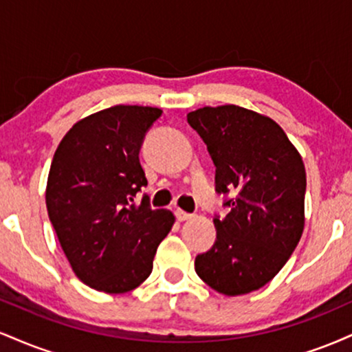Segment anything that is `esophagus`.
<instances>
[{"instance_id": "esophagus-1", "label": "esophagus", "mask_w": 352, "mask_h": 352, "mask_svg": "<svg viewBox=\"0 0 352 352\" xmlns=\"http://www.w3.org/2000/svg\"><path fill=\"white\" fill-rule=\"evenodd\" d=\"M175 217H177V220H179V221H187L193 215H192V213H188V212H184V210H177Z\"/></svg>"}]
</instances>
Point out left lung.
I'll list each match as a JSON object with an SVG mask.
<instances>
[{"label": "left lung", "mask_w": 352, "mask_h": 352, "mask_svg": "<svg viewBox=\"0 0 352 352\" xmlns=\"http://www.w3.org/2000/svg\"><path fill=\"white\" fill-rule=\"evenodd\" d=\"M217 167V192L236 193L213 218L217 241L195 258L212 289L238 296L272 281L305 230L306 170L300 152L268 116L233 106L188 112Z\"/></svg>", "instance_id": "8db88e82"}]
</instances>
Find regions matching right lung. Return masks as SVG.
<instances>
[{
	"label": "right lung",
	"mask_w": 352,
	"mask_h": 352,
	"mask_svg": "<svg viewBox=\"0 0 352 352\" xmlns=\"http://www.w3.org/2000/svg\"><path fill=\"white\" fill-rule=\"evenodd\" d=\"M162 109L114 106L80 119L63 137L46 185L47 215L72 272L89 288L127 293L147 280L175 217L134 204L147 185L139 160Z\"/></svg>",
	"instance_id": "obj_1"
}]
</instances>
